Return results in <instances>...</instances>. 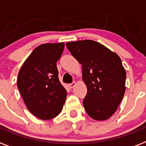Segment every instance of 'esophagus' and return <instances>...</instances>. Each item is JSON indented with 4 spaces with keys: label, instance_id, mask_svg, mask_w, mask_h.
<instances>
[{
    "label": "esophagus",
    "instance_id": "esophagus-1",
    "mask_svg": "<svg viewBox=\"0 0 146 146\" xmlns=\"http://www.w3.org/2000/svg\"><path fill=\"white\" fill-rule=\"evenodd\" d=\"M75 85H76V82H72V83H70V84H69V86L71 88H73L75 86Z\"/></svg>",
    "mask_w": 146,
    "mask_h": 146
}]
</instances>
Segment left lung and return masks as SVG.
<instances>
[{
    "instance_id": "1",
    "label": "left lung",
    "mask_w": 146,
    "mask_h": 146,
    "mask_svg": "<svg viewBox=\"0 0 146 146\" xmlns=\"http://www.w3.org/2000/svg\"><path fill=\"white\" fill-rule=\"evenodd\" d=\"M82 65V80L87 87L83 106L89 116L104 121L113 115L126 91V73L120 57L92 40L66 44Z\"/></svg>"
}]
</instances>
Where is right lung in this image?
<instances>
[{
    "mask_svg": "<svg viewBox=\"0 0 146 146\" xmlns=\"http://www.w3.org/2000/svg\"><path fill=\"white\" fill-rule=\"evenodd\" d=\"M64 42L43 44L35 48L22 66L17 87L27 108L42 120L61 112L67 92L58 79L56 62L64 51Z\"/></svg>",
    "mask_w": 146,
    "mask_h": 146,
    "instance_id": "right-lung-1",
    "label": "right lung"
}]
</instances>
